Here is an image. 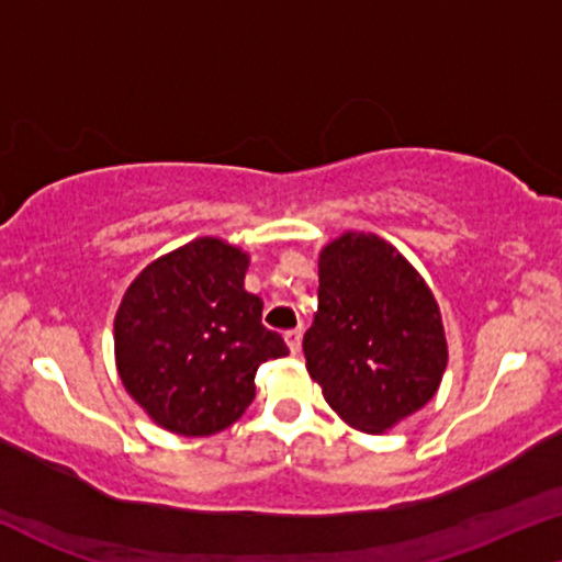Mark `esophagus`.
<instances>
[{"instance_id":"esophagus-1","label":"esophagus","mask_w":562,"mask_h":562,"mask_svg":"<svg viewBox=\"0 0 562 562\" xmlns=\"http://www.w3.org/2000/svg\"><path fill=\"white\" fill-rule=\"evenodd\" d=\"M301 339H303V331H301V329H290V331H285V342H288L290 352H293V355L301 352Z\"/></svg>"}]
</instances>
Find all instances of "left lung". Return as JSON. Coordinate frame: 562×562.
Wrapping results in <instances>:
<instances>
[{"label":"left lung","instance_id":"8db88e82","mask_svg":"<svg viewBox=\"0 0 562 562\" xmlns=\"http://www.w3.org/2000/svg\"><path fill=\"white\" fill-rule=\"evenodd\" d=\"M305 368L350 428L386 432L436 396L446 363L432 290L396 248L347 231L318 254V311Z\"/></svg>","mask_w":562,"mask_h":562}]
</instances>
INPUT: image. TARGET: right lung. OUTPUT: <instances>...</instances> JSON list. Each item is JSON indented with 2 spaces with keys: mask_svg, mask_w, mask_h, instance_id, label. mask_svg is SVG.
<instances>
[{
  "mask_svg": "<svg viewBox=\"0 0 562 562\" xmlns=\"http://www.w3.org/2000/svg\"><path fill=\"white\" fill-rule=\"evenodd\" d=\"M248 261L223 238L191 240L142 269L113 318L126 394L176 436L231 428L257 394V368L290 352L244 288Z\"/></svg>",
  "mask_w": 562,
  "mask_h": 562,
  "instance_id": "1",
  "label": "right lung"
}]
</instances>
